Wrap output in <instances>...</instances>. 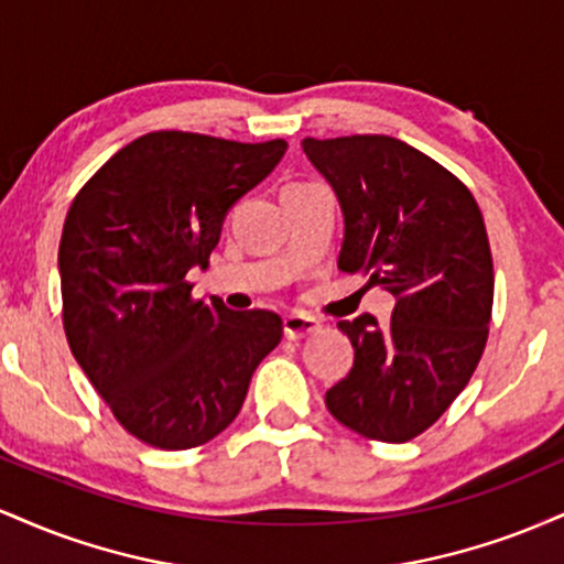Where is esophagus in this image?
Listing matches in <instances>:
<instances>
[{"mask_svg": "<svg viewBox=\"0 0 564 564\" xmlns=\"http://www.w3.org/2000/svg\"><path fill=\"white\" fill-rule=\"evenodd\" d=\"M318 328H321L318 321L302 313H291L283 318V334H286V339H302V336L315 334Z\"/></svg>", "mask_w": 564, "mask_h": 564, "instance_id": "esophagus-1", "label": "esophagus"}]
</instances>
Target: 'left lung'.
<instances>
[{
  "instance_id": "left-lung-1",
  "label": "left lung",
  "mask_w": 564,
  "mask_h": 564,
  "mask_svg": "<svg viewBox=\"0 0 564 564\" xmlns=\"http://www.w3.org/2000/svg\"><path fill=\"white\" fill-rule=\"evenodd\" d=\"M339 198V270L394 296L392 318L339 321L355 364L326 392L336 422L408 443L448 411L488 341L494 257L469 187L403 140L352 134L302 140Z\"/></svg>"
}]
</instances>
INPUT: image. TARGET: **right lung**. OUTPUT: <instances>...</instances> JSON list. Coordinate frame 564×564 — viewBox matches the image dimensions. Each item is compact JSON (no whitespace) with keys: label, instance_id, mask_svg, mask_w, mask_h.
<instances>
[{"label":"right lung","instance_id":"obj_1","mask_svg":"<svg viewBox=\"0 0 564 564\" xmlns=\"http://www.w3.org/2000/svg\"><path fill=\"white\" fill-rule=\"evenodd\" d=\"M286 148L174 129L142 134L70 204L57 251L68 347L119 424L153 448L217 437L281 341L275 313L193 300L187 273L209 268L230 206Z\"/></svg>","mask_w":564,"mask_h":564}]
</instances>
